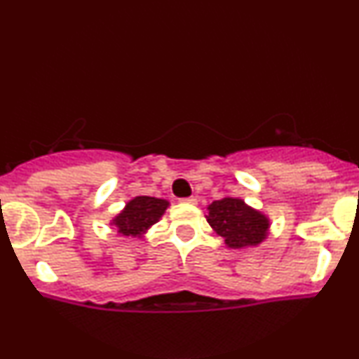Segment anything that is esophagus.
Here are the masks:
<instances>
[{"label":"esophagus","mask_w":359,"mask_h":359,"mask_svg":"<svg viewBox=\"0 0 359 359\" xmlns=\"http://www.w3.org/2000/svg\"><path fill=\"white\" fill-rule=\"evenodd\" d=\"M180 201H182V203H185V204H196L197 203V199H196V197H185V199H180Z\"/></svg>","instance_id":"1"}]
</instances>
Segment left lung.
Returning a JSON list of instances; mask_svg holds the SVG:
<instances>
[{
    "label": "left lung",
    "instance_id": "left-lung-1",
    "mask_svg": "<svg viewBox=\"0 0 359 359\" xmlns=\"http://www.w3.org/2000/svg\"><path fill=\"white\" fill-rule=\"evenodd\" d=\"M208 222L229 248L257 246L269 236L270 219L238 197H222L208 208Z\"/></svg>",
    "mask_w": 359,
    "mask_h": 359
}]
</instances>
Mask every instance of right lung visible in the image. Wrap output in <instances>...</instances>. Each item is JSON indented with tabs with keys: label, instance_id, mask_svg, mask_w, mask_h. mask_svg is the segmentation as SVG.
<instances>
[{
	"label": "right lung",
	"instance_id": "add662e5",
	"mask_svg": "<svg viewBox=\"0 0 359 359\" xmlns=\"http://www.w3.org/2000/svg\"><path fill=\"white\" fill-rule=\"evenodd\" d=\"M168 208V201L150 196H138L125 205L121 212L113 219L118 233L123 236L142 238L155 222H158Z\"/></svg>",
	"mask_w": 359,
	"mask_h": 359
}]
</instances>
